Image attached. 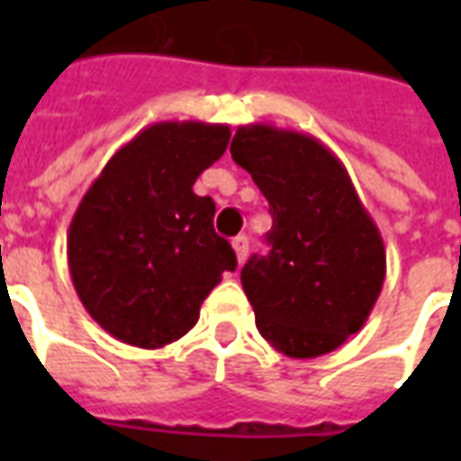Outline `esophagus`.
Segmentation results:
<instances>
[{"label": "esophagus", "instance_id": "1", "mask_svg": "<svg viewBox=\"0 0 461 461\" xmlns=\"http://www.w3.org/2000/svg\"><path fill=\"white\" fill-rule=\"evenodd\" d=\"M231 247H234L237 261H240V264H244L247 254H249V240H247L244 234H240V237H234V240H231Z\"/></svg>", "mask_w": 461, "mask_h": 461}]
</instances>
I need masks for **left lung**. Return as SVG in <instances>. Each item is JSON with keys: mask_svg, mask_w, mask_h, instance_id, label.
<instances>
[{"mask_svg": "<svg viewBox=\"0 0 461 461\" xmlns=\"http://www.w3.org/2000/svg\"><path fill=\"white\" fill-rule=\"evenodd\" d=\"M230 152L274 220L271 251L241 269L257 329L284 356H326L366 326L383 291L380 230L319 138L254 122L237 131Z\"/></svg>", "mask_w": 461, "mask_h": 461, "instance_id": "8db88e82", "label": "left lung"}]
</instances>
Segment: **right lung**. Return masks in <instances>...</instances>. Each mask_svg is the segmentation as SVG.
Returning a JSON list of instances; mask_svg holds the SVG:
<instances>
[{
	"label": "right lung",
	"mask_w": 461,
	"mask_h": 461,
	"mask_svg": "<svg viewBox=\"0 0 461 461\" xmlns=\"http://www.w3.org/2000/svg\"><path fill=\"white\" fill-rule=\"evenodd\" d=\"M230 125L152 122L88 187L68 227V271L91 319L135 348H162L200 319L237 257L214 231V202L192 185L230 145Z\"/></svg>",
	"instance_id": "right-lung-1"
}]
</instances>
